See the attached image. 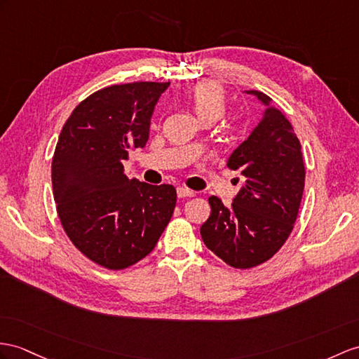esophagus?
<instances>
[{
    "mask_svg": "<svg viewBox=\"0 0 359 359\" xmlns=\"http://www.w3.org/2000/svg\"><path fill=\"white\" fill-rule=\"evenodd\" d=\"M177 195H178V198H191V196H195V191L187 189V187H178Z\"/></svg>",
    "mask_w": 359,
    "mask_h": 359,
    "instance_id": "obj_1",
    "label": "esophagus"
}]
</instances>
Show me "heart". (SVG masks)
I'll use <instances>...</instances> for the list:
<instances>
[{"label": "heart", "mask_w": 359, "mask_h": 359, "mask_svg": "<svg viewBox=\"0 0 359 359\" xmlns=\"http://www.w3.org/2000/svg\"><path fill=\"white\" fill-rule=\"evenodd\" d=\"M189 100L199 120L221 118L226 108L224 90L219 85L213 82L198 83L195 88L190 91Z\"/></svg>", "instance_id": "1"}]
</instances>
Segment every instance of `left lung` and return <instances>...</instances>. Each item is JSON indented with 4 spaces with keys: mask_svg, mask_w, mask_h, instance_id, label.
I'll return each instance as SVG.
<instances>
[{
    "mask_svg": "<svg viewBox=\"0 0 359 359\" xmlns=\"http://www.w3.org/2000/svg\"><path fill=\"white\" fill-rule=\"evenodd\" d=\"M265 104L260 123L230 155L229 169L239 170L242 189L230 207L216 196L201 226L205 247L226 265L255 268L282 248L294 229L304 189L302 144L292 125L271 99L247 91Z\"/></svg>",
    "mask_w": 359,
    "mask_h": 359,
    "instance_id": "obj_1",
    "label": "left lung"
}]
</instances>
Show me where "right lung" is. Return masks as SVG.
<instances>
[{"mask_svg":"<svg viewBox=\"0 0 359 359\" xmlns=\"http://www.w3.org/2000/svg\"><path fill=\"white\" fill-rule=\"evenodd\" d=\"M169 85L107 86L79 103L60 130L51 163L57 216L73 245L103 268L144 259L173 215V186L123 173L129 152L146 146L154 108Z\"/></svg>","mask_w":359,"mask_h":359,"instance_id":"1","label":"right lung"}]
</instances>
